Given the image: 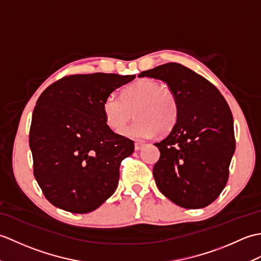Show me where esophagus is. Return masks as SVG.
<instances>
[{"mask_svg": "<svg viewBox=\"0 0 261 261\" xmlns=\"http://www.w3.org/2000/svg\"><path fill=\"white\" fill-rule=\"evenodd\" d=\"M143 147L142 142H135V149L136 150H140V149Z\"/></svg>", "mask_w": 261, "mask_h": 261, "instance_id": "obj_1", "label": "esophagus"}]
</instances>
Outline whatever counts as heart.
<instances>
[{
  "instance_id": "heart-1",
  "label": "heart",
  "mask_w": 261,
  "mask_h": 261,
  "mask_svg": "<svg viewBox=\"0 0 261 261\" xmlns=\"http://www.w3.org/2000/svg\"><path fill=\"white\" fill-rule=\"evenodd\" d=\"M102 111L107 124L120 131L135 115L137 120L122 130L134 139H148L156 134L165 136L174 129L179 118V102L176 94L162 83L142 79L127 85L121 97L110 94L104 98Z\"/></svg>"
}]
</instances>
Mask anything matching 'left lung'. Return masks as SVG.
I'll use <instances>...</instances> for the list:
<instances>
[{
	"label": "left lung",
	"mask_w": 261,
	"mask_h": 261,
	"mask_svg": "<svg viewBox=\"0 0 261 261\" xmlns=\"http://www.w3.org/2000/svg\"><path fill=\"white\" fill-rule=\"evenodd\" d=\"M179 102V118L162 141L153 177L164 195L185 208H202L219 197L236 149L233 116L222 94L203 76L178 63L145 70Z\"/></svg>",
	"instance_id": "left-lung-1"
}]
</instances>
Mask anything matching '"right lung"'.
I'll list each match as a JSON object with an SVG mask.
<instances>
[{"label":"right lung","instance_id":"right-lung-1","mask_svg":"<svg viewBox=\"0 0 261 261\" xmlns=\"http://www.w3.org/2000/svg\"><path fill=\"white\" fill-rule=\"evenodd\" d=\"M135 79L104 73L69 75L39 96L29 135L33 175L56 207L92 212L116 190L121 162L134 152L135 143L110 129L102 104Z\"/></svg>","mask_w":261,"mask_h":261}]
</instances>
